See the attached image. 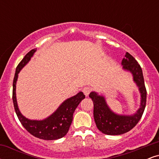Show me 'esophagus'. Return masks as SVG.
Here are the masks:
<instances>
[{"instance_id":"1","label":"esophagus","mask_w":159,"mask_h":159,"mask_svg":"<svg viewBox=\"0 0 159 159\" xmlns=\"http://www.w3.org/2000/svg\"><path fill=\"white\" fill-rule=\"evenodd\" d=\"M82 91H83L84 94L86 96H88L89 94H90V91H91V89H90V87H84L83 88V90H82Z\"/></svg>"}]
</instances>
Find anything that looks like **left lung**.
<instances>
[{
  "label": "left lung",
  "instance_id": "obj_1",
  "mask_svg": "<svg viewBox=\"0 0 159 159\" xmlns=\"http://www.w3.org/2000/svg\"><path fill=\"white\" fill-rule=\"evenodd\" d=\"M121 64L124 71L132 75L133 81L138 87L140 94V107L134 114H116L108 106L103 95H99L95 91H92L89 95L93 102V116L96 126L100 132L108 135H119L132 129L141 118L147 102V90L140 66L128 52L125 53Z\"/></svg>",
  "mask_w": 159,
  "mask_h": 159
}]
</instances>
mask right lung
Here are the masks:
<instances>
[{
    "instance_id": "right-lung-1",
    "label": "right lung",
    "mask_w": 159,
    "mask_h": 159,
    "mask_svg": "<svg viewBox=\"0 0 159 159\" xmlns=\"http://www.w3.org/2000/svg\"><path fill=\"white\" fill-rule=\"evenodd\" d=\"M36 49L29 52L16 67L12 84V101L14 108L19 121L29 133L39 139L52 140L64 137L68 132L73 119V114L76 107L85 98L82 92H79L72 97L67 98L61 104L57 109L48 117L43 120H30L25 117L20 111L16 99V83L20 71L30 61Z\"/></svg>"
}]
</instances>
